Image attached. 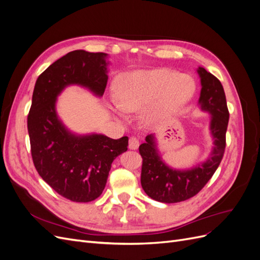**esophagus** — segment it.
Here are the masks:
<instances>
[{"mask_svg": "<svg viewBox=\"0 0 260 260\" xmlns=\"http://www.w3.org/2000/svg\"><path fill=\"white\" fill-rule=\"evenodd\" d=\"M139 147V140L136 137H130L129 139V148L137 149Z\"/></svg>", "mask_w": 260, "mask_h": 260, "instance_id": "esophagus-1", "label": "esophagus"}]
</instances>
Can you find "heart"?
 <instances>
[{"mask_svg":"<svg viewBox=\"0 0 260 260\" xmlns=\"http://www.w3.org/2000/svg\"><path fill=\"white\" fill-rule=\"evenodd\" d=\"M115 91L118 108L128 113L139 112L156 99L146 114V119L153 121L187 103L195 91V83L190 76L159 68L120 76L116 80ZM117 114L121 117L120 112Z\"/></svg>","mask_w":260,"mask_h":260,"instance_id":"heart-1","label":"heart"}]
</instances>
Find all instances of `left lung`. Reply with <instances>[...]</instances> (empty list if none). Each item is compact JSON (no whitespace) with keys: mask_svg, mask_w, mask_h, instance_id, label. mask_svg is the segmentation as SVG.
<instances>
[{"mask_svg":"<svg viewBox=\"0 0 260 260\" xmlns=\"http://www.w3.org/2000/svg\"><path fill=\"white\" fill-rule=\"evenodd\" d=\"M198 73L202 84L199 103L203 111L211 114L210 131L215 146L205 162L188 170H176L161 160L154 136H147L146 142L139 147L143 159L141 184L149 198L157 202L170 204L193 198L211 179L224 154L229 111L223 86L205 68L199 67Z\"/></svg>","mask_w":260,"mask_h":260,"instance_id":"left-lung-1","label":"left lung"}]
</instances>
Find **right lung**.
Instances as JSON below:
<instances>
[{
	"label": "right lung",
	"instance_id": "add662e5",
	"mask_svg": "<svg viewBox=\"0 0 260 260\" xmlns=\"http://www.w3.org/2000/svg\"><path fill=\"white\" fill-rule=\"evenodd\" d=\"M107 54L83 50L69 52L37 79L28 114L31 156L40 177L69 201L98 199L107 182L112 162L128 149V137L75 136L58 119L55 103L69 84H79L96 95L107 84Z\"/></svg>",
	"mask_w": 260,
	"mask_h": 260
}]
</instances>
